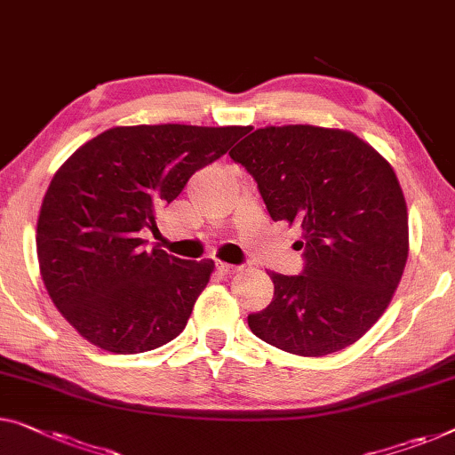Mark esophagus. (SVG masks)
<instances>
[{
  "instance_id": "obj_1",
  "label": "esophagus",
  "mask_w": 455,
  "mask_h": 455,
  "mask_svg": "<svg viewBox=\"0 0 455 455\" xmlns=\"http://www.w3.org/2000/svg\"><path fill=\"white\" fill-rule=\"evenodd\" d=\"M216 269H219L220 271V274H225V275H228V274H235V271L236 269H239V267H236V266H230V263H216Z\"/></svg>"
}]
</instances>
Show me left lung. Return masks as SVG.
<instances>
[{"mask_svg": "<svg viewBox=\"0 0 455 455\" xmlns=\"http://www.w3.org/2000/svg\"><path fill=\"white\" fill-rule=\"evenodd\" d=\"M228 155L255 180L271 220L302 228V274L269 271L274 298L247 316L249 329L294 355L349 347L382 316L409 255L388 161L355 134L308 124L259 128Z\"/></svg>", "mask_w": 455, "mask_h": 455, "instance_id": "1", "label": "left lung"}]
</instances>
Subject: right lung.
Here are the masks:
<instances>
[{
    "label": "right lung",
    "instance_id": "1",
    "mask_svg": "<svg viewBox=\"0 0 455 455\" xmlns=\"http://www.w3.org/2000/svg\"><path fill=\"white\" fill-rule=\"evenodd\" d=\"M247 128L116 126L79 147L54 173L40 208V275L81 337L128 355L186 329L214 263L145 249L140 230L220 159Z\"/></svg>",
    "mask_w": 455,
    "mask_h": 455
}]
</instances>
